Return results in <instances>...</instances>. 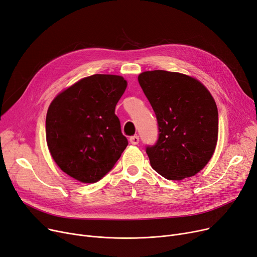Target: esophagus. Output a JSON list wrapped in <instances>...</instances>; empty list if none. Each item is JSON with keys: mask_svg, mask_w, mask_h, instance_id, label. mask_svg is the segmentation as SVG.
I'll return each mask as SVG.
<instances>
[{"mask_svg": "<svg viewBox=\"0 0 257 257\" xmlns=\"http://www.w3.org/2000/svg\"><path fill=\"white\" fill-rule=\"evenodd\" d=\"M129 141H130V143H131L132 145H138L139 142H140V138H139L138 136H134V137H131Z\"/></svg>", "mask_w": 257, "mask_h": 257, "instance_id": "obj_1", "label": "esophagus"}]
</instances>
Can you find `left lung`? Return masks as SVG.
Masks as SVG:
<instances>
[{"label": "left lung", "instance_id": "8db88e82", "mask_svg": "<svg viewBox=\"0 0 257 257\" xmlns=\"http://www.w3.org/2000/svg\"><path fill=\"white\" fill-rule=\"evenodd\" d=\"M139 82L159 129L156 145L146 151L151 167L169 180L195 176L218 142V108L211 93L196 78L176 72L147 71Z\"/></svg>", "mask_w": 257, "mask_h": 257}]
</instances>
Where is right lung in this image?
I'll return each mask as SVG.
<instances>
[{
    "label": "right lung",
    "instance_id": "right-lung-1",
    "mask_svg": "<svg viewBox=\"0 0 257 257\" xmlns=\"http://www.w3.org/2000/svg\"><path fill=\"white\" fill-rule=\"evenodd\" d=\"M127 87L124 77L97 74L63 89L51 102L46 138L62 172L94 183L109 172L128 145L115 106Z\"/></svg>",
    "mask_w": 257,
    "mask_h": 257
}]
</instances>
